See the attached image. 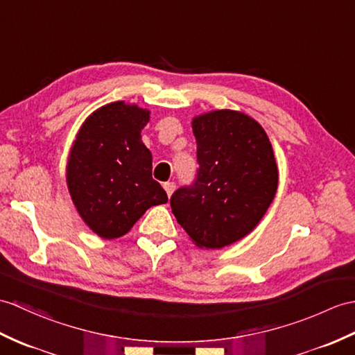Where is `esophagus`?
<instances>
[{
    "instance_id": "34e87169",
    "label": "esophagus",
    "mask_w": 355,
    "mask_h": 355,
    "mask_svg": "<svg viewBox=\"0 0 355 355\" xmlns=\"http://www.w3.org/2000/svg\"><path fill=\"white\" fill-rule=\"evenodd\" d=\"M163 189L166 191L168 196H171L172 192H174V189H175V183H174V181H168V183H163Z\"/></svg>"
}]
</instances>
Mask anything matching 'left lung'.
Listing matches in <instances>:
<instances>
[{
    "mask_svg": "<svg viewBox=\"0 0 355 355\" xmlns=\"http://www.w3.org/2000/svg\"><path fill=\"white\" fill-rule=\"evenodd\" d=\"M200 168L171 196L178 224L196 246L219 250L251 233L274 200L278 169L257 121L215 110L192 121Z\"/></svg>",
    "mask_w": 355,
    "mask_h": 355,
    "instance_id": "left-lung-1",
    "label": "left lung"
}]
</instances>
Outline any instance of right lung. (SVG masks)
Listing matches in <instances>:
<instances>
[{
    "mask_svg": "<svg viewBox=\"0 0 355 355\" xmlns=\"http://www.w3.org/2000/svg\"><path fill=\"white\" fill-rule=\"evenodd\" d=\"M148 121L150 110L112 103L90 114L73 140L66 166L69 193L86 225L103 239L127 234L148 209L168 202L140 136Z\"/></svg>",
    "mask_w": 355,
    "mask_h": 355,
    "instance_id": "1",
    "label": "right lung"
}]
</instances>
